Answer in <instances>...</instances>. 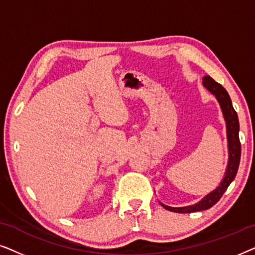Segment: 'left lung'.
Masks as SVG:
<instances>
[{
  "instance_id": "8db88e82",
  "label": "left lung",
  "mask_w": 255,
  "mask_h": 255,
  "mask_svg": "<svg viewBox=\"0 0 255 255\" xmlns=\"http://www.w3.org/2000/svg\"><path fill=\"white\" fill-rule=\"evenodd\" d=\"M203 85L209 92H211L214 95L217 97L219 104L224 114L226 121V130H228V140H229V163L228 169H226L225 176L219 184L217 189H215L212 193L207 195L203 200L198 203L190 205V207L184 208H172L168 205L161 204L163 208L167 210L173 212H180V214H187V212H195L201 210H207L211 208L217 202L221 200L223 194L228 189L230 183L232 182L238 172V167L240 162V154H242V145L239 140V121L238 115L236 110L233 109L231 99H230L228 92H226L224 87L216 82L214 79L210 78L209 75H205L203 78Z\"/></svg>"
}]
</instances>
